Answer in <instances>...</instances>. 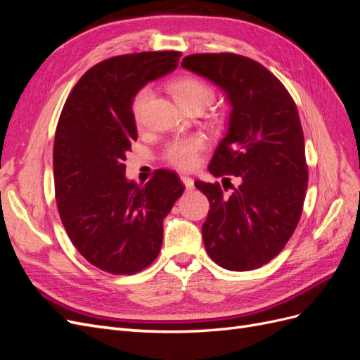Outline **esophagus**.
<instances>
[{
	"label": "esophagus",
	"instance_id": "obj_1",
	"mask_svg": "<svg viewBox=\"0 0 360 360\" xmlns=\"http://www.w3.org/2000/svg\"><path fill=\"white\" fill-rule=\"evenodd\" d=\"M180 179H181L183 184H184V186H186L188 191H192V189L195 188V186H193V180H192L189 176H186V174H181Z\"/></svg>",
	"mask_w": 360,
	"mask_h": 360
}]
</instances>
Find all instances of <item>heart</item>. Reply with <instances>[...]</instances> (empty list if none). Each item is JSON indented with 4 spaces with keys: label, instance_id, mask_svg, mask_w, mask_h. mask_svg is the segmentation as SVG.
Masks as SVG:
<instances>
[{
    "label": "heart",
    "instance_id": "1",
    "mask_svg": "<svg viewBox=\"0 0 360 360\" xmlns=\"http://www.w3.org/2000/svg\"><path fill=\"white\" fill-rule=\"evenodd\" d=\"M168 90L172 94L174 101L179 103L180 108L184 111L192 110V108H204L212 103L214 91L212 86L195 76H181V78L174 79L168 84ZM150 89H141L136 96L134 97L132 110L136 120H139L143 108L146 106L147 101L150 99ZM204 148V141L198 136H189L176 139L167 147L165 158L171 165L177 167L180 169H191L198 162L200 151Z\"/></svg>",
    "mask_w": 360,
    "mask_h": 360
}]
</instances>
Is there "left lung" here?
Segmentation results:
<instances>
[{"instance_id": "1", "label": "left lung", "mask_w": 360, "mask_h": 360, "mask_svg": "<svg viewBox=\"0 0 360 360\" xmlns=\"http://www.w3.org/2000/svg\"><path fill=\"white\" fill-rule=\"evenodd\" d=\"M181 66L216 84L231 105L228 132L209 171L225 177L230 188L228 176L240 184L226 195L217 181H195L210 202L202 224L205 250L224 269H258L290 240L307 195L308 165L297 106L274 73L248 57L193 53Z\"/></svg>"}]
</instances>
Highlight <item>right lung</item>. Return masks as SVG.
Returning a JSON list of instances; mask_svg holds the SVG:
<instances>
[{
	"mask_svg": "<svg viewBox=\"0 0 360 360\" xmlns=\"http://www.w3.org/2000/svg\"><path fill=\"white\" fill-rule=\"evenodd\" d=\"M180 57L159 51L97 63L63 106L53 141L60 217L78 252L108 274L132 275L153 263L163 219L184 191L167 169H158L146 186L124 176L126 153L138 138L134 97L176 69Z\"/></svg>",
	"mask_w": 360,
	"mask_h": 360,
	"instance_id": "right-lung-1",
	"label": "right lung"
}]
</instances>
